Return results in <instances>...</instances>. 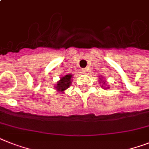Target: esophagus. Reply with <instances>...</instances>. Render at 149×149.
Returning a JSON list of instances; mask_svg holds the SVG:
<instances>
[{
    "label": "esophagus",
    "mask_w": 149,
    "mask_h": 149,
    "mask_svg": "<svg viewBox=\"0 0 149 149\" xmlns=\"http://www.w3.org/2000/svg\"><path fill=\"white\" fill-rule=\"evenodd\" d=\"M88 70H87V69H83V70H82V72H83V74H87V73H88Z\"/></svg>",
    "instance_id": "34e87169"
}]
</instances>
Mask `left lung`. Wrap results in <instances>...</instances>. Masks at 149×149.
I'll return each mask as SVG.
<instances>
[{
    "mask_svg": "<svg viewBox=\"0 0 149 149\" xmlns=\"http://www.w3.org/2000/svg\"><path fill=\"white\" fill-rule=\"evenodd\" d=\"M102 82H103V81H102ZM102 84H104V85H105V83H102ZM102 87H104V88H106V87H105V86L102 85ZM107 88H109V87H107Z\"/></svg>",
    "mask_w": 149,
    "mask_h": 149,
    "instance_id": "left-lung-1",
    "label": "left lung"
}]
</instances>
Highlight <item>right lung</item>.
I'll return each mask as SVG.
<instances>
[{"mask_svg": "<svg viewBox=\"0 0 149 149\" xmlns=\"http://www.w3.org/2000/svg\"><path fill=\"white\" fill-rule=\"evenodd\" d=\"M71 78H72V75L68 74L64 76L63 77L60 78V79L58 81L57 84L55 86L57 92H64L67 88L70 87L71 84Z\"/></svg>", "mask_w": 149, "mask_h": 149, "instance_id": "add662e5", "label": "right lung"}]
</instances>
